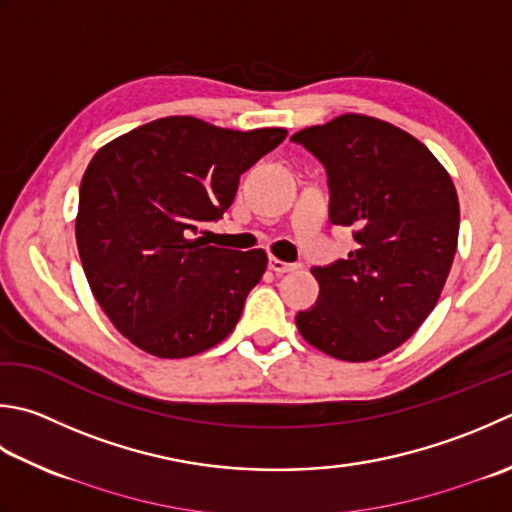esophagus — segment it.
Segmentation results:
<instances>
[{
  "mask_svg": "<svg viewBox=\"0 0 512 512\" xmlns=\"http://www.w3.org/2000/svg\"><path fill=\"white\" fill-rule=\"evenodd\" d=\"M268 268L277 275H284V273H293V270H297V264H288V262H282V259H277V257H270Z\"/></svg>",
  "mask_w": 512,
  "mask_h": 512,
  "instance_id": "34e87169",
  "label": "esophagus"
}]
</instances>
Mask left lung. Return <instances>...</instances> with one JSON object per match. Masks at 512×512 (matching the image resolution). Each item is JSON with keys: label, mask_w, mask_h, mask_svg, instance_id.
Here are the masks:
<instances>
[{"label": "left lung", "mask_w": 512, "mask_h": 512, "mask_svg": "<svg viewBox=\"0 0 512 512\" xmlns=\"http://www.w3.org/2000/svg\"><path fill=\"white\" fill-rule=\"evenodd\" d=\"M290 139L324 164L330 222L357 242L346 259L313 268L319 297L295 324L322 353L370 362L413 337L442 295L459 235L455 184L419 139L368 115Z\"/></svg>", "instance_id": "8db88e82"}]
</instances>
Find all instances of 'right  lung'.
I'll return each mask as SVG.
<instances>
[{"instance_id":"add662e5","label":"right lung","mask_w":512,"mask_h":512,"mask_svg":"<svg viewBox=\"0 0 512 512\" xmlns=\"http://www.w3.org/2000/svg\"><path fill=\"white\" fill-rule=\"evenodd\" d=\"M286 135L175 115L130 130L90 159L79 186L77 250L97 304L130 344L182 359L233 333L268 257L193 235L224 215L239 175Z\"/></svg>"}]
</instances>
